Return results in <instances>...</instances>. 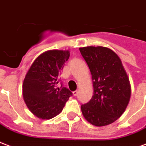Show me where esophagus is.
I'll return each mask as SVG.
<instances>
[{"instance_id":"34e87169","label":"esophagus","mask_w":146,"mask_h":146,"mask_svg":"<svg viewBox=\"0 0 146 146\" xmlns=\"http://www.w3.org/2000/svg\"><path fill=\"white\" fill-rule=\"evenodd\" d=\"M78 90H75V91L73 92V95H74V96H76L78 95Z\"/></svg>"}]
</instances>
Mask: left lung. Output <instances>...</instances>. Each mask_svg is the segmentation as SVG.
<instances>
[{
    "label": "left lung",
    "mask_w": 146,
    "mask_h": 146,
    "mask_svg": "<svg viewBox=\"0 0 146 146\" xmlns=\"http://www.w3.org/2000/svg\"><path fill=\"white\" fill-rule=\"evenodd\" d=\"M92 74L93 96L81 106L87 121L101 127L114 122L127 107L131 86L121 59L112 50L103 46L79 48Z\"/></svg>",
    "instance_id": "1"
}]
</instances>
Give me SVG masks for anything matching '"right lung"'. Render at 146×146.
I'll list each match as a JSON object with an SVG mask.
<instances>
[{
	"instance_id": "add662e5",
	"label": "right lung",
	"mask_w": 146,
	"mask_h": 146,
	"mask_svg": "<svg viewBox=\"0 0 146 146\" xmlns=\"http://www.w3.org/2000/svg\"><path fill=\"white\" fill-rule=\"evenodd\" d=\"M68 50L40 54L25 75L22 90L25 104L37 117L51 119L62 111L72 92L63 86L60 74L68 60ZM61 83V86L58 85Z\"/></svg>"
}]
</instances>
